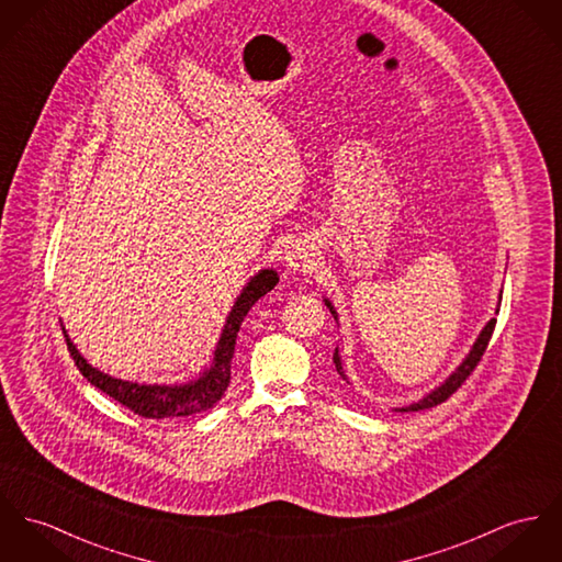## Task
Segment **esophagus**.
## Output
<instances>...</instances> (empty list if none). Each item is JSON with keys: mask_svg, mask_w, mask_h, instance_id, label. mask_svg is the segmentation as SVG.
Returning a JSON list of instances; mask_svg holds the SVG:
<instances>
[{"mask_svg": "<svg viewBox=\"0 0 562 562\" xmlns=\"http://www.w3.org/2000/svg\"><path fill=\"white\" fill-rule=\"evenodd\" d=\"M316 260L314 250L307 246V244H295L289 252H286V262L293 267V269H312V265Z\"/></svg>", "mask_w": 562, "mask_h": 562, "instance_id": "esophagus-1", "label": "esophagus"}]
</instances>
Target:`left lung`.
I'll use <instances>...</instances> for the list:
<instances>
[{
	"label": "left lung",
	"instance_id": "8db88e82",
	"mask_svg": "<svg viewBox=\"0 0 562 562\" xmlns=\"http://www.w3.org/2000/svg\"><path fill=\"white\" fill-rule=\"evenodd\" d=\"M327 307L331 310V314L336 316V310H334V305L327 302ZM498 310H501V305L496 307V314H498ZM338 318V316H336ZM494 327H496V318H492L485 327H483V331L479 334V338H476L475 346H473V350L469 352V357L462 361V366L440 385L438 389H434L430 395H426L424 400H419L417 404H411V406H406V408H400L402 413H411V411H424V408H432L436 404H440V402H445L451 393H456L458 389L464 385V381L473 374V370L476 368V363L481 361V357H483V352H485V348L490 345V338H492V334H494ZM334 363H336V370H338V374L346 379L345 372H342V363H340V357H338V348H336V352H334Z\"/></svg>",
	"mask_w": 562,
	"mask_h": 562
}]
</instances>
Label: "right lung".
Here are the masks:
<instances>
[{"mask_svg": "<svg viewBox=\"0 0 562 562\" xmlns=\"http://www.w3.org/2000/svg\"><path fill=\"white\" fill-rule=\"evenodd\" d=\"M276 284H278V273L273 269H262L248 282V286L237 297L226 318V325L222 329V338L217 342L216 355H214V363L196 381L188 385H173V387L136 385V383L113 379L87 363L86 359L79 355V350L70 342V338L66 336V329H64V338L77 368L81 370L87 381L93 387L111 395L122 406H126L134 415H140L145 419L188 417V415L212 408L224 395V391L231 383V359L235 355L237 331L246 314L250 312V307L259 302L262 295H267Z\"/></svg>", "mask_w": 562, "mask_h": 562, "instance_id": "1", "label": "right lung"}]
</instances>
